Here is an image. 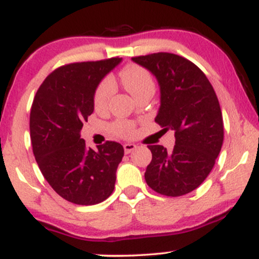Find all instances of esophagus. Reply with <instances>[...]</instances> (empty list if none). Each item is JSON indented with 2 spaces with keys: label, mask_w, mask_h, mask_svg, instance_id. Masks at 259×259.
<instances>
[{
  "label": "esophagus",
  "mask_w": 259,
  "mask_h": 259,
  "mask_svg": "<svg viewBox=\"0 0 259 259\" xmlns=\"http://www.w3.org/2000/svg\"><path fill=\"white\" fill-rule=\"evenodd\" d=\"M135 148H136V145H134V144H125V145H124V152L127 154V153L133 152V151L135 150Z\"/></svg>",
  "instance_id": "34e87169"
}]
</instances>
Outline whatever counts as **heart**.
Here are the masks:
<instances>
[{"label":"heart","instance_id":"b5f03b06","mask_svg":"<svg viewBox=\"0 0 259 259\" xmlns=\"http://www.w3.org/2000/svg\"><path fill=\"white\" fill-rule=\"evenodd\" d=\"M120 80L126 90L133 95L134 97H138L139 95L144 94L146 91H153L156 88L152 74L145 69L141 65L130 64L126 65L120 72ZM114 92V84L111 79H103L97 85L94 94V105L95 108L102 109L108 103L109 99ZM111 132L115 136L119 138H129L135 132V126L133 123L127 120H117L111 125Z\"/></svg>","mask_w":259,"mask_h":259}]
</instances>
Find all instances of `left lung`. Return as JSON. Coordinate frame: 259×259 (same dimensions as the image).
Masks as SVG:
<instances>
[{
    "label": "left lung",
    "mask_w": 259,
    "mask_h": 259,
    "mask_svg": "<svg viewBox=\"0 0 259 259\" xmlns=\"http://www.w3.org/2000/svg\"><path fill=\"white\" fill-rule=\"evenodd\" d=\"M147 68L160 86L156 121L174 130L173 151L148 145L152 160L145 180L160 195L179 197L194 191L214 167L224 140L222 109L204 73L189 59L168 52L133 57Z\"/></svg>",
    "instance_id": "obj_1"
}]
</instances>
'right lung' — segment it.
<instances>
[{"instance_id":"obj_1","label":"right lung","mask_w":259,"mask_h":259,"mask_svg":"<svg viewBox=\"0 0 259 259\" xmlns=\"http://www.w3.org/2000/svg\"><path fill=\"white\" fill-rule=\"evenodd\" d=\"M119 57L62 65L47 75L32 101V152L47 183L64 200L91 206L112 195L124 148L106 141L97 150L80 139L94 112V94Z\"/></svg>"}]
</instances>
